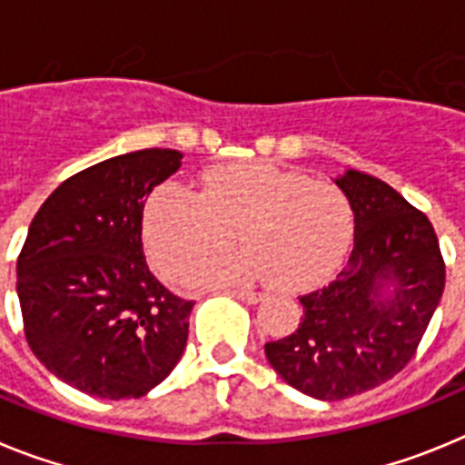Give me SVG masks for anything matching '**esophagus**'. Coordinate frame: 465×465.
I'll return each instance as SVG.
<instances>
[{
  "label": "esophagus",
  "instance_id": "34e87169",
  "mask_svg": "<svg viewBox=\"0 0 465 465\" xmlns=\"http://www.w3.org/2000/svg\"><path fill=\"white\" fill-rule=\"evenodd\" d=\"M230 295H237V298L240 300H244V302H258V300H262V295L261 293H256V291H246V289H232V291H228Z\"/></svg>",
  "mask_w": 465,
  "mask_h": 465
}]
</instances>
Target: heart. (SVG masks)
<instances>
[{"instance_id": "b5f03b06", "label": "heart", "mask_w": 465, "mask_h": 465, "mask_svg": "<svg viewBox=\"0 0 465 465\" xmlns=\"http://www.w3.org/2000/svg\"><path fill=\"white\" fill-rule=\"evenodd\" d=\"M354 230V207L342 188L258 160L207 170L200 195L160 183L143 204L146 252L167 279L223 251L232 232L245 246L183 269L182 282L191 286L270 279L282 291L312 289L342 265Z\"/></svg>"}]
</instances>
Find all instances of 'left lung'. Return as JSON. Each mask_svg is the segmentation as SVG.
Masks as SVG:
<instances>
[{"instance_id":"left-lung-1","label":"left lung","mask_w":465,"mask_h":465,"mask_svg":"<svg viewBox=\"0 0 465 465\" xmlns=\"http://www.w3.org/2000/svg\"><path fill=\"white\" fill-rule=\"evenodd\" d=\"M354 249L335 282L300 295L298 331L265 344L283 381L319 401L384 384L410 363L445 291V261L426 213L389 183L347 170Z\"/></svg>"}]
</instances>
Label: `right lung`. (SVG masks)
<instances>
[{
	"mask_svg": "<svg viewBox=\"0 0 465 465\" xmlns=\"http://www.w3.org/2000/svg\"><path fill=\"white\" fill-rule=\"evenodd\" d=\"M182 158L143 149L97 163L60 183L27 230L15 268L25 338L90 396H146L186 349L195 302L155 279L142 244L143 203Z\"/></svg>",
	"mask_w": 465,
	"mask_h": 465,
	"instance_id": "1",
	"label": "right lung"
}]
</instances>
